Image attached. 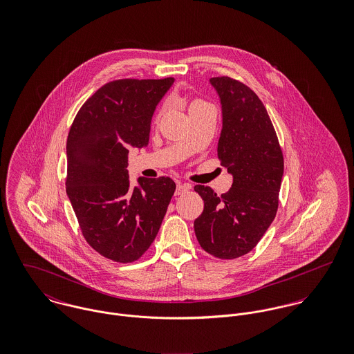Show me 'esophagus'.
Listing matches in <instances>:
<instances>
[{
  "label": "esophagus",
  "mask_w": 354,
  "mask_h": 354,
  "mask_svg": "<svg viewBox=\"0 0 354 354\" xmlns=\"http://www.w3.org/2000/svg\"><path fill=\"white\" fill-rule=\"evenodd\" d=\"M189 189H191V185H189V184H177L176 195H177V196L184 195V194H187Z\"/></svg>",
  "instance_id": "obj_1"
}]
</instances>
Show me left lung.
Listing matches in <instances>:
<instances>
[{
    "instance_id": "8db88e82",
    "label": "left lung",
    "mask_w": 354,
    "mask_h": 354,
    "mask_svg": "<svg viewBox=\"0 0 354 354\" xmlns=\"http://www.w3.org/2000/svg\"><path fill=\"white\" fill-rule=\"evenodd\" d=\"M209 83L222 106L218 158L233 184L221 196L195 187L204 209L194 226L205 252L236 259L252 251L275 218L283 155L267 110L250 87L227 76Z\"/></svg>"
}]
</instances>
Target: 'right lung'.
Masks as SVG:
<instances>
[{
    "instance_id": "add662e5",
    "label": "right lung",
    "mask_w": 354,
    "mask_h": 354,
    "mask_svg": "<svg viewBox=\"0 0 354 354\" xmlns=\"http://www.w3.org/2000/svg\"><path fill=\"white\" fill-rule=\"evenodd\" d=\"M174 83L166 79L110 82L80 107L66 140V195L86 241L102 256L132 263L155 240L176 191L169 177L131 187L129 149L149 145L156 104Z\"/></svg>"
}]
</instances>
